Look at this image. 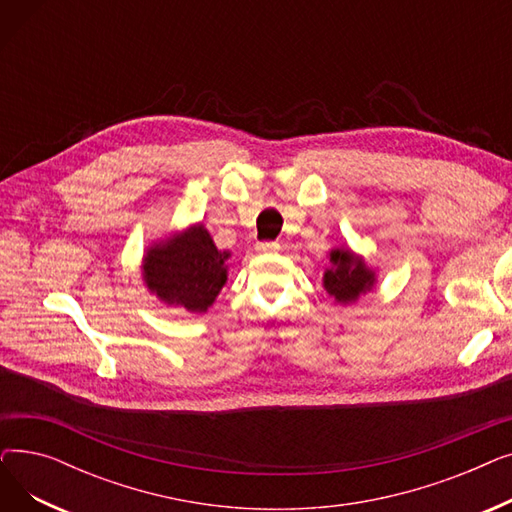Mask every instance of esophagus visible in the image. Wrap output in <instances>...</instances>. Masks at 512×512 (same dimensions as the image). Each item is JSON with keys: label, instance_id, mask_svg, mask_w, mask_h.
Masks as SVG:
<instances>
[{"label": "esophagus", "instance_id": "1", "mask_svg": "<svg viewBox=\"0 0 512 512\" xmlns=\"http://www.w3.org/2000/svg\"><path fill=\"white\" fill-rule=\"evenodd\" d=\"M257 253H278L280 251V245L278 242H272V240H265V242H257Z\"/></svg>", "mask_w": 512, "mask_h": 512}]
</instances>
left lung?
<instances>
[{"mask_svg": "<svg viewBox=\"0 0 512 512\" xmlns=\"http://www.w3.org/2000/svg\"><path fill=\"white\" fill-rule=\"evenodd\" d=\"M330 263L332 267L324 272V288L336 303H355L361 294L373 288L375 272L351 249H332Z\"/></svg>", "mask_w": 512, "mask_h": 512, "instance_id": "8db88e82", "label": "left lung"}]
</instances>
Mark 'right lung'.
I'll return each instance as SVG.
<instances>
[{"instance_id":"obj_1","label":"right lung","mask_w":512,"mask_h":512,"mask_svg":"<svg viewBox=\"0 0 512 512\" xmlns=\"http://www.w3.org/2000/svg\"><path fill=\"white\" fill-rule=\"evenodd\" d=\"M228 251H218L203 224L153 242L143 257V280L168 307L205 313L228 280Z\"/></svg>"}]
</instances>
